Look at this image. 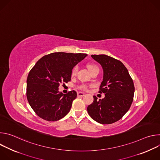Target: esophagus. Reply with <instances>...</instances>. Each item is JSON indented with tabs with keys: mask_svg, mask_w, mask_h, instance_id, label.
Listing matches in <instances>:
<instances>
[{
	"mask_svg": "<svg viewBox=\"0 0 160 160\" xmlns=\"http://www.w3.org/2000/svg\"><path fill=\"white\" fill-rule=\"evenodd\" d=\"M85 95V93H84V92H78V93H77V96H78V97H83V96H84Z\"/></svg>",
	"mask_w": 160,
	"mask_h": 160,
	"instance_id": "34e87169",
	"label": "esophagus"
}]
</instances>
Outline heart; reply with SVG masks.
I'll return each mask as SVG.
<instances>
[{"instance_id": "heart-1", "label": "heart", "mask_w": 160, "mask_h": 160, "mask_svg": "<svg viewBox=\"0 0 160 160\" xmlns=\"http://www.w3.org/2000/svg\"><path fill=\"white\" fill-rule=\"evenodd\" d=\"M87 69L88 70V71L90 72V73L91 72H92V71H94V70H99V68H98V67L96 65V64H92V63H88V64H87ZM77 71H78V67L76 66H74L73 68H72V76H73V75H76V73H77ZM80 88H81V89H86L87 88V87L85 86V85H80Z\"/></svg>"}]
</instances>
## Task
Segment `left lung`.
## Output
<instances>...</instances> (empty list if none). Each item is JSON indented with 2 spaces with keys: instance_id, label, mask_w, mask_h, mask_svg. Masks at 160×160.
<instances>
[{
  "instance_id": "left-lung-1",
  "label": "left lung",
  "mask_w": 160,
  "mask_h": 160,
  "mask_svg": "<svg viewBox=\"0 0 160 160\" xmlns=\"http://www.w3.org/2000/svg\"><path fill=\"white\" fill-rule=\"evenodd\" d=\"M103 69V80L99 93L105 94L102 99L93 96L88 106L90 117L101 124H111L120 120L132 103L135 87L124 64L119 60L104 54L91 55Z\"/></svg>"
}]
</instances>
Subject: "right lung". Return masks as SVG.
Wrapping results in <instances>:
<instances>
[{
  "mask_svg": "<svg viewBox=\"0 0 160 160\" xmlns=\"http://www.w3.org/2000/svg\"><path fill=\"white\" fill-rule=\"evenodd\" d=\"M87 56L54 52L43 56L32 68L27 77V97L40 118L54 122L69 112L77 94L73 90L63 94L59 92V86L71 80L72 68Z\"/></svg>",
  "mask_w": 160,
  "mask_h": 160,
  "instance_id": "right-lung-1",
  "label": "right lung"
}]
</instances>
